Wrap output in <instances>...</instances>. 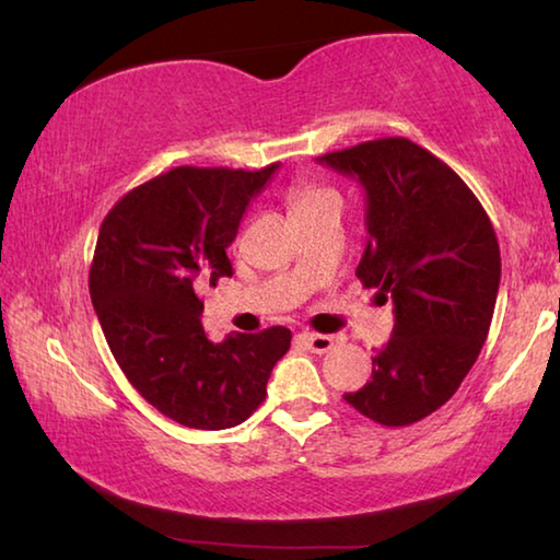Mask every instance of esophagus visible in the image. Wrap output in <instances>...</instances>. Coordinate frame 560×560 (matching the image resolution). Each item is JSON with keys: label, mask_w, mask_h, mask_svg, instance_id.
<instances>
[{"label": "esophagus", "mask_w": 560, "mask_h": 560, "mask_svg": "<svg viewBox=\"0 0 560 560\" xmlns=\"http://www.w3.org/2000/svg\"><path fill=\"white\" fill-rule=\"evenodd\" d=\"M299 340L314 353H328L330 348L340 343L338 336H326V334H299Z\"/></svg>", "instance_id": "34e87169"}]
</instances>
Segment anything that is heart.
I'll return each instance as SVG.
<instances>
[{"label": "heart", "mask_w": 560, "mask_h": 560, "mask_svg": "<svg viewBox=\"0 0 560 560\" xmlns=\"http://www.w3.org/2000/svg\"><path fill=\"white\" fill-rule=\"evenodd\" d=\"M326 195H334V192H330V189H326V187L299 183V185H293V189H291V207H293V210H299V207L316 202Z\"/></svg>", "instance_id": "b5f03b06"}]
</instances>
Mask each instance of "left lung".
I'll use <instances>...</instances> for the list:
<instances>
[{
    "instance_id": "obj_1",
    "label": "left lung",
    "mask_w": 560,
    "mask_h": 560,
    "mask_svg": "<svg viewBox=\"0 0 560 560\" xmlns=\"http://www.w3.org/2000/svg\"><path fill=\"white\" fill-rule=\"evenodd\" d=\"M318 163L365 189L355 277L395 311L373 377L343 397L385 428L412 424L457 393L485 346L501 279L494 226L464 179L407 138L368 140Z\"/></svg>"
}]
</instances>
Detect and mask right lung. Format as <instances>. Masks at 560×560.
<instances>
[{"label":"right lung","mask_w":560,"mask_h":560,"mask_svg":"<svg viewBox=\"0 0 560 560\" xmlns=\"http://www.w3.org/2000/svg\"><path fill=\"white\" fill-rule=\"evenodd\" d=\"M277 167H175L130 189L101 224L89 289L103 336L128 383L185 428L244 422L291 346L283 326L212 343L200 320V289L232 277L226 246Z\"/></svg>","instance_id":"1"}]
</instances>
